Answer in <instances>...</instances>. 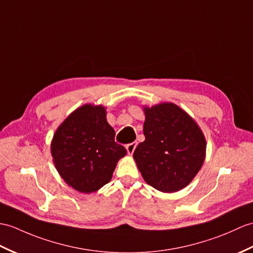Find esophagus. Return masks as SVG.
I'll list each match as a JSON object with an SVG mask.
<instances>
[{
	"label": "esophagus",
	"mask_w": 253,
	"mask_h": 253,
	"mask_svg": "<svg viewBox=\"0 0 253 253\" xmlns=\"http://www.w3.org/2000/svg\"><path fill=\"white\" fill-rule=\"evenodd\" d=\"M136 146H137V142H132V143H129V144L126 145V150H127L129 155H131L133 153V151H134V149H136Z\"/></svg>",
	"instance_id": "esophagus-1"
}]
</instances>
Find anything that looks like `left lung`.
<instances>
[{"mask_svg":"<svg viewBox=\"0 0 253 253\" xmlns=\"http://www.w3.org/2000/svg\"><path fill=\"white\" fill-rule=\"evenodd\" d=\"M145 140L133 158L148 184L172 193L183 189L201 169L206 141L189 114L173 103L144 108Z\"/></svg>","mask_w":253,"mask_h":253,"instance_id":"obj_1","label":"left lung"}]
</instances>
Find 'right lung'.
I'll return each instance as SVG.
<instances>
[{
    "mask_svg": "<svg viewBox=\"0 0 253 253\" xmlns=\"http://www.w3.org/2000/svg\"><path fill=\"white\" fill-rule=\"evenodd\" d=\"M127 153L115 142V131L103 107L86 104L64 121L51 142V155L62 179L81 193L99 190L112 178Z\"/></svg>",
    "mask_w": 253,
    "mask_h": 253,
    "instance_id": "right-lung-1",
    "label": "right lung"
}]
</instances>
